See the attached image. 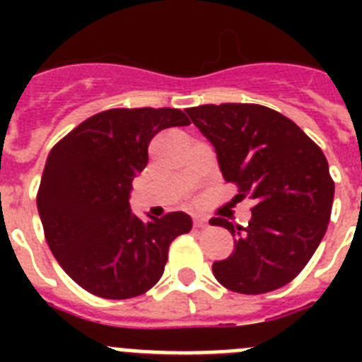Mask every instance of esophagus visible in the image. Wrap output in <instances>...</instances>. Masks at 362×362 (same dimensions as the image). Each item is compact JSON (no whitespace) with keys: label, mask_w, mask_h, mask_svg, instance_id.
Segmentation results:
<instances>
[{"label":"esophagus","mask_w":362,"mask_h":362,"mask_svg":"<svg viewBox=\"0 0 362 362\" xmlns=\"http://www.w3.org/2000/svg\"><path fill=\"white\" fill-rule=\"evenodd\" d=\"M194 226H196V228H203V226H206V219H204V217H196V219H194Z\"/></svg>","instance_id":"obj_1"}]
</instances>
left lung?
I'll return each instance as SVG.
<instances>
[{"label": "left lung", "mask_w": 362, "mask_h": 362, "mask_svg": "<svg viewBox=\"0 0 362 362\" xmlns=\"http://www.w3.org/2000/svg\"><path fill=\"white\" fill-rule=\"evenodd\" d=\"M187 114L214 145L238 201L254 199L246 226L212 217L235 248L212 272L225 288L267 293L288 284L325 238L334 203V179L325 153L279 112L254 103L201 105Z\"/></svg>", "instance_id": "obj_1"}]
</instances>
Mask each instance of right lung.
I'll return each mask as SVG.
<instances>
[{"mask_svg":"<svg viewBox=\"0 0 362 362\" xmlns=\"http://www.w3.org/2000/svg\"><path fill=\"white\" fill-rule=\"evenodd\" d=\"M187 124L177 108H112L50 150L37 210L54 257L86 292L105 299L148 292L165 272L170 243L192 230L185 212L141 221L129 203L152 137Z\"/></svg>","mask_w":362,"mask_h":362,"instance_id":"right-lung-1","label":"right lung"}]
</instances>
